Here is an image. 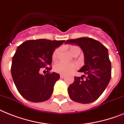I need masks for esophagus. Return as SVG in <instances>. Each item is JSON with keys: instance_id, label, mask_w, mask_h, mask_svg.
<instances>
[{"instance_id": "34e87169", "label": "esophagus", "mask_w": 124, "mask_h": 124, "mask_svg": "<svg viewBox=\"0 0 124 124\" xmlns=\"http://www.w3.org/2000/svg\"><path fill=\"white\" fill-rule=\"evenodd\" d=\"M60 78H64V77H65V75H64V74H60Z\"/></svg>"}]
</instances>
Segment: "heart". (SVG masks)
Instances as JSON below:
<instances>
[{
    "label": "heart",
    "instance_id": "heart-1",
    "mask_svg": "<svg viewBox=\"0 0 124 124\" xmlns=\"http://www.w3.org/2000/svg\"><path fill=\"white\" fill-rule=\"evenodd\" d=\"M69 50L72 55H76V53H80L81 50L77 46H71L69 47ZM60 49L57 48L54 51L52 55L53 60H56L57 59ZM77 68V65L74 63H64V62H58L54 65V70L58 73L62 74H68L69 72L74 71Z\"/></svg>",
    "mask_w": 124,
    "mask_h": 124
}]
</instances>
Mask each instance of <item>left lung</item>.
Returning a JSON list of instances; mask_svg holds the SVG:
<instances>
[{
	"mask_svg": "<svg viewBox=\"0 0 124 124\" xmlns=\"http://www.w3.org/2000/svg\"><path fill=\"white\" fill-rule=\"evenodd\" d=\"M65 43L79 46L85 59V65L78 71L85 74L74 77V82L68 87L69 97L81 104L91 103L100 97L111 79L108 50L99 41L90 38L69 39Z\"/></svg>",
	"mask_w": 124,
	"mask_h": 124,
	"instance_id": "obj_1",
	"label": "left lung"
}]
</instances>
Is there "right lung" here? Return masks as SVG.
Listing matches in <instances>:
<instances>
[{
	"label": "right lung",
	"mask_w": 124,
	"mask_h": 124,
	"mask_svg": "<svg viewBox=\"0 0 124 124\" xmlns=\"http://www.w3.org/2000/svg\"><path fill=\"white\" fill-rule=\"evenodd\" d=\"M65 41L48 39L28 40L18 46L13 57L11 75L17 90L23 97L33 102H43L51 97L60 75L39 73L40 69L48 71L56 48Z\"/></svg>",
	"instance_id": "obj_1"
}]
</instances>
